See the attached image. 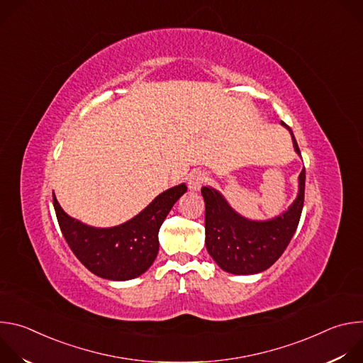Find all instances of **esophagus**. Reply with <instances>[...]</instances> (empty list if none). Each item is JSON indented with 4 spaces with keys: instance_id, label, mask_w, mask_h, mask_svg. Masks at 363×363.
I'll list each match as a JSON object with an SVG mask.
<instances>
[{
    "instance_id": "obj_1",
    "label": "esophagus",
    "mask_w": 363,
    "mask_h": 363,
    "mask_svg": "<svg viewBox=\"0 0 363 363\" xmlns=\"http://www.w3.org/2000/svg\"><path fill=\"white\" fill-rule=\"evenodd\" d=\"M206 182V175L201 171H194L188 177V186L191 191H198Z\"/></svg>"
}]
</instances>
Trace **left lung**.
Instances as JSON below:
<instances>
[{"instance_id": "8db88e82", "label": "left lung", "mask_w": 363, "mask_h": 363, "mask_svg": "<svg viewBox=\"0 0 363 363\" xmlns=\"http://www.w3.org/2000/svg\"><path fill=\"white\" fill-rule=\"evenodd\" d=\"M294 150L300 155L291 129ZM304 167L298 175V194L289 210L267 221H251L237 214L214 188L202 186L205 201V245L214 262L231 274H255L272 267L287 248L300 221L304 202Z\"/></svg>"}]
</instances>
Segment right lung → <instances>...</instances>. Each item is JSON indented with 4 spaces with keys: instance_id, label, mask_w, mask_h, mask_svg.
Listing matches in <instances>:
<instances>
[{
    "instance_id": "right-lung-1",
    "label": "right lung",
    "mask_w": 363,
    "mask_h": 363,
    "mask_svg": "<svg viewBox=\"0 0 363 363\" xmlns=\"http://www.w3.org/2000/svg\"><path fill=\"white\" fill-rule=\"evenodd\" d=\"M186 185L172 186L155 198L132 220L112 227L94 228L69 217L53 194L60 230L79 262L106 280H130L143 274L160 250L158 233Z\"/></svg>"
}]
</instances>
